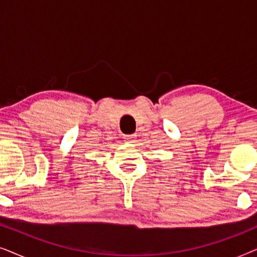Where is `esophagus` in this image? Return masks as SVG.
Listing matches in <instances>:
<instances>
[{
    "mask_svg": "<svg viewBox=\"0 0 257 257\" xmlns=\"http://www.w3.org/2000/svg\"><path fill=\"white\" fill-rule=\"evenodd\" d=\"M124 139L126 140L127 143H135L136 142V135H128V136H125Z\"/></svg>",
    "mask_w": 257,
    "mask_h": 257,
    "instance_id": "esophagus-1",
    "label": "esophagus"
}]
</instances>
